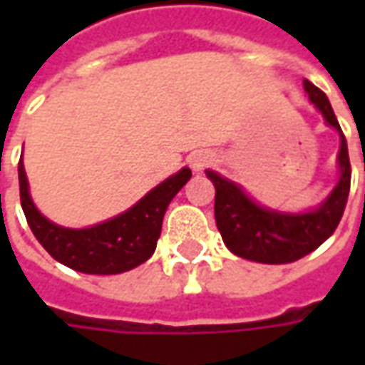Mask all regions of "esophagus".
<instances>
[{
    "label": "esophagus",
    "instance_id": "1",
    "mask_svg": "<svg viewBox=\"0 0 365 365\" xmlns=\"http://www.w3.org/2000/svg\"><path fill=\"white\" fill-rule=\"evenodd\" d=\"M213 164V156L207 154V152H195L190 158V166L193 172H203L205 168H209Z\"/></svg>",
    "mask_w": 365,
    "mask_h": 365
}]
</instances>
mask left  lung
I'll use <instances>...</instances> for the list:
<instances>
[{"instance_id":"obj_1","label":"left lung","mask_w":365,"mask_h":365,"mask_svg":"<svg viewBox=\"0 0 365 365\" xmlns=\"http://www.w3.org/2000/svg\"><path fill=\"white\" fill-rule=\"evenodd\" d=\"M305 91L311 103L322 113L330 127L340 133L338 166L340 180L327 201L309 213H279L254 203L237 183L225 180L217 172L207 170V178L215 185V221L230 252L260 264H289L303 258L336 230L350 193V158L348 144L338 125L336 115L317 86L305 80Z\"/></svg>"}]
</instances>
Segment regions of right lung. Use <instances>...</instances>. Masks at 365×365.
Wrapping results in <instances>:
<instances>
[{
  "instance_id": "1",
  "label": "right lung",
  "mask_w": 365,
  "mask_h": 365,
  "mask_svg": "<svg viewBox=\"0 0 365 365\" xmlns=\"http://www.w3.org/2000/svg\"><path fill=\"white\" fill-rule=\"evenodd\" d=\"M190 178L191 170L183 168L111 221L90 229H64L38 213L29 195L27 175L19 160L21 207L36 240L54 260L82 274H123L154 254L168 205Z\"/></svg>"
}]
</instances>
